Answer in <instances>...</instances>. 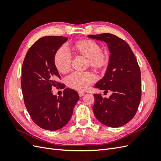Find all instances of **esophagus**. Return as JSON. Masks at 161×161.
<instances>
[{"label": "esophagus", "instance_id": "34e87169", "mask_svg": "<svg viewBox=\"0 0 161 161\" xmlns=\"http://www.w3.org/2000/svg\"><path fill=\"white\" fill-rule=\"evenodd\" d=\"M79 96H80V97H83V96H84V95H85V92H81V91H79Z\"/></svg>", "mask_w": 161, "mask_h": 161}]
</instances>
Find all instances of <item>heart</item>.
Returning a JSON list of instances; mask_svg holds the SVG:
<instances>
[{
  "label": "heart",
  "mask_w": 161,
  "mask_h": 161,
  "mask_svg": "<svg viewBox=\"0 0 161 161\" xmlns=\"http://www.w3.org/2000/svg\"><path fill=\"white\" fill-rule=\"evenodd\" d=\"M70 49L77 56L86 59V66L96 71H102L108 66L109 55L107 51L101 50L98 43L88 39L78 40L70 45ZM53 64L61 74H66L70 70L71 58L64 48L58 49L53 57ZM94 81V77L90 72L73 73L66 79V85L70 88L83 91Z\"/></svg>",
  "instance_id": "obj_1"
}]
</instances>
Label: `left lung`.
<instances>
[{
	"instance_id": "8db88e82",
	"label": "left lung",
	"mask_w": 161,
	"mask_h": 161,
	"mask_svg": "<svg viewBox=\"0 0 161 161\" xmlns=\"http://www.w3.org/2000/svg\"><path fill=\"white\" fill-rule=\"evenodd\" d=\"M88 37L107 43L110 53L104 76L95 88L111 91L109 97L94 94L92 107L97 119L111 128L121 127L132 119L141 99V73L138 62L130 46L111 33L89 35Z\"/></svg>"
}]
</instances>
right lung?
Masks as SVG:
<instances>
[{"mask_svg":"<svg viewBox=\"0 0 161 161\" xmlns=\"http://www.w3.org/2000/svg\"><path fill=\"white\" fill-rule=\"evenodd\" d=\"M68 40L61 36L42 37L30 48L22 66L21 89L24 102L34 123L55 131L70 121L79 99L78 92L65 89L62 97L52 93V87L61 85L60 76L53 64L56 51Z\"/></svg>","mask_w":161,"mask_h":161,"instance_id":"add662e5","label":"right lung"}]
</instances>
